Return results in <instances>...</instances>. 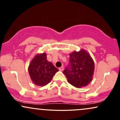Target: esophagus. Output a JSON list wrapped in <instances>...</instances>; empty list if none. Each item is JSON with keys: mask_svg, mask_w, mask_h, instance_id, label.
I'll list each match as a JSON object with an SVG mask.
<instances>
[{"mask_svg": "<svg viewBox=\"0 0 120 120\" xmlns=\"http://www.w3.org/2000/svg\"><path fill=\"white\" fill-rule=\"evenodd\" d=\"M59 70L60 71H63V70H64V67H63V66H62V67H61L60 68H59Z\"/></svg>", "mask_w": 120, "mask_h": 120, "instance_id": "1", "label": "esophagus"}]
</instances>
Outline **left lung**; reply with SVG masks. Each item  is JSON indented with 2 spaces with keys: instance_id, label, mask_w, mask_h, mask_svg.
<instances>
[{
  "instance_id": "1",
  "label": "left lung",
  "mask_w": 120,
  "mask_h": 120,
  "mask_svg": "<svg viewBox=\"0 0 120 120\" xmlns=\"http://www.w3.org/2000/svg\"><path fill=\"white\" fill-rule=\"evenodd\" d=\"M69 63L63 73L68 82L76 87L80 88L90 83L94 71V63L86 51H74L69 55Z\"/></svg>"
}]
</instances>
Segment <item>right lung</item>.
I'll use <instances>...</instances> for the list:
<instances>
[{
  "label": "right lung",
  "mask_w": 120,
  "mask_h": 120,
  "mask_svg": "<svg viewBox=\"0 0 120 120\" xmlns=\"http://www.w3.org/2000/svg\"><path fill=\"white\" fill-rule=\"evenodd\" d=\"M29 73L31 80L38 86H45L51 82L59 70L47 60L46 53L37 55L29 66Z\"/></svg>",
  "instance_id": "obj_1"
}]
</instances>
